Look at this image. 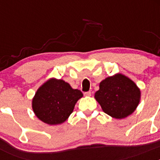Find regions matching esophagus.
Instances as JSON below:
<instances>
[{
	"instance_id": "esophagus-1",
	"label": "esophagus",
	"mask_w": 160,
	"mask_h": 160,
	"mask_svg": "<svg viewBox=\"0 0 160 160\" xmlns=\"http://www.w3.org/2000/svg\"><path fill=\"white\" fill-rule=\"evenodd\" d=\"M84 95L85 96H90V95H91V92H90V91H87V92H85Z\"/></svg>"
}]
</instances>
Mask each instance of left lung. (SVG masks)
Segmentation results:
<instances>
[{
    "mask_svg": "<svg viewBox=\"0 0 160 160\" xmlns=\"http://www.w3.org/2000/svg\"><path fill=\"white\" fill-rule=\"evenodd\" d=\"M94 97L106 114L120 119L135 111L140 90L131 79L118 73L102 81Z\"/></svg>",
    "mask_w": 160,
    "mask_h": 160,
    "instance_id": "8db88e82",
    "label": "left lung"
}]
</instances>
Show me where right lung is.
Instances as JSON below:
<instances>
[{
  "instance_id": "right-lung-1",
  "label": "right lung",
  "mask_w": 160,
  "mask_h": 160,
  "mask_svg": "<svg viewBox=\"0 0 160 160\" xmlns=\"http://www.w3.org/2000/svg\"><path fill=\"white\" fill-rule=\"evenodd\" d=\"M82 93L72 89L63 80L50 79L38 89L32 99V109L42 122L56 125L65 122L73 112Z\"/></svg>"
}]
</instances>
